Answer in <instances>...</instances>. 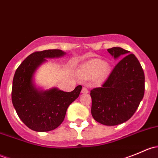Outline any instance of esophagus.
Listing matches in <instances>:
<instances>
[{"mask_svg":"<svg viewBox=\"0 0 158 158\" xmlns=\"http://www.w3.org/2000/svg\"><path fill=\"white\" fill-rule=\"evenodd\" d=\"M88 92H89V90L87 88L83 87V88L82 89V93H88Z\"/></svg>","mask_w":158,"mask_h":158,"instance_id":"1","label":"esophagus"}]
</instances>
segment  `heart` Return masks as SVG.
<instances>
[{"instance_id":"obj_1","label":"heart","mask_w":158,"mask_h":158,"mask_svg":"<svg viewBox=\"0 0 158 158\" xmlns=\"http://www.w3.org/2000/svg\"><path fill=\"white\" fill-rule=\"evenodd\" d=\"M109 67L101 60H90L82 65L79 69V74L82 79H92L97 76L98 81H103L107 78Z\"/></svg>"}]
</instances>
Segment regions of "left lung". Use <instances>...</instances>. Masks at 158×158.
Returning <instances> with one entry per match:
<instances>
[{
	"label": "left lung",
	"instance_id": "obj_1",
	"mask_svg": "<svg viewBox=\"0 0 158 158\" xmlns=\"http://www.w3.org/2000/svg\"><path fill=\"white\" fill-rule=\"evenodd\" d=\"M108 52L121 60L102 86L91 90V112L98 123L113 126L127 122L136 111L144 97V74L138 60L129 51L112 47Z\"/></svg>",
	"mask_w": 158,
	"mask_h": 158
}]
</instances>
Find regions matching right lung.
Masks as SVG:
<instances>
[{
    "label": "right lung",
    "mask_w": 158,
    "mask_h": 158,
    "mask_svg": "<svg viewBox=\"0 0 158 158\" xmlns=\"http://www.w3.org/2000/svg\"><path fill=\"white\" fill-rule=\"evenodd\" d=\"M66 55L61 49H47L28 56L14 74L12 86V103L20 120L31 130L44 132L60 126L66 110L79 97L82 85L73 91L63 92L56 87L44 89L36 86L34 75L48 58H60Z\"/></svg>",
    "instance_id": "obj_1"
}]
</instances>
